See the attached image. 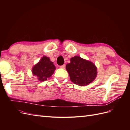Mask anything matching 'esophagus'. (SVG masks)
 I'll list each match as a JSON object with an SVG mask.
<instances>
[{
  "mask_svg": "<svg viewBox=\"0 0 130 130\" xmlns=\"http://www.w3.org/2000/svg\"><path fill=\"white\" fill-rule=\"evenodd\" d=\"M60 67L61 68H62V69H64V68H66V64H63V65H62V66H60Z\"/></svg>",
  "mask_w": 130,
  "mask_h": 130,
  "instance_id": "34e87169",
  "label": "esophagus"
}]
</instances>
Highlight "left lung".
<instances>
[{
    "label": "left lung",
    "instance_id": "left-lung-1",
    "mask_svg": "<svg viewBox=\"0 0 130 130\" xmlns=\"http://www.w3.org/2000/svg\"><path fill=\"white\" fill-rule=\"evenodd\" d=\"M96 67L92 62L87 61L79 56L70 58V63L66 65L70 79L74 84L78 86H86L95 79Z\"/></svg>",
    "mask_w": 130,
    "mask_h": 130
}]
</instances>
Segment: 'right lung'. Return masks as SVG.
I'll return each mask as SVG.
<instances>
[{"mask_svg": "<svg viewBox=\"0 0 130 130\" xmlns=\"http://www.w3.org/2000/svg\"><path fill=\"white\" fill-rule=\"evenodd\" d=\"M55 66L50 61L49 57L43 56L32 70L33 75L36 76L40 81H44L50 77L54 73Z\"/></svg>", "mask_w": 130, "mask_h": 130, "instance_id": "right-lung-1", "label": "right lung"}]
</instances>
